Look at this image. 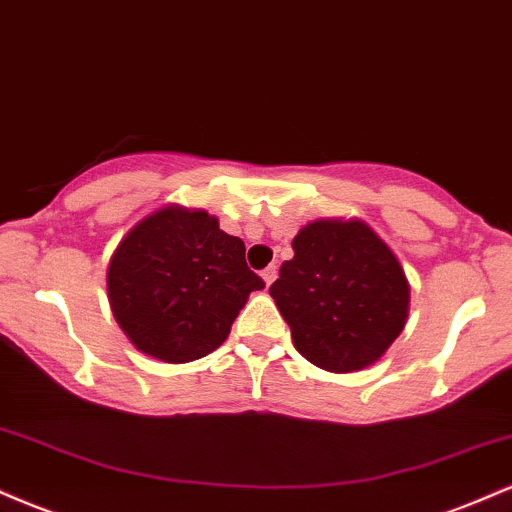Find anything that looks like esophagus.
<instances>
[{"instance_id": "1", "label": "esophagus", "mask_w": 512, "mask_h": 512, "mask_svg": "<svg viewBox=\"0 0 512 512\" xmlns=\"http://www.w3.org/2000/svg\"><path fill=\"white\" fill-rule=\"evenodd\" d=\"M262 279H264V284H272V281L276 279V267H274V264H269V267L267 269H264V272H262Z\"/></svg>"}]
</instances>
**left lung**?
I'll list each match as a JSON object with an SVG mask.
<instances>
[{"label": "left lung", "instance_id": "8db88e82", "mask_svg": "<svg viewBox=\"0 0 512 512\" xmlns=\"http://www.w3.org/2000/svg\"><path fill=\"white\" fill-rule=\"evenodd\" d=\"M269 293L289 322L296 349L330 373L373 366L409 315L402 264L358 219L303 226Z\"/></svg>", "mask_w": 512, "mask_h": 512}]
</instances>
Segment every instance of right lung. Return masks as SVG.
Segmentation results:
<instances>
[{
	"label": "right lung",
	"instance_id": "obj_1",
	"mask_svg": "<svg viewBox=\"0 0 512 512\" xmlns=\"http://www.w3.org/2000/svg\"><path fill=\"white\" fill-rule=\"evenodd\" d=\"M264 281L245 243L202 209L163 207L142 219L110 257L108 301L129 342L166 363H190L226 342Z\"/></svg>",
	"mask_w": 512,
	"mask_h": 512
}]
</instances>
